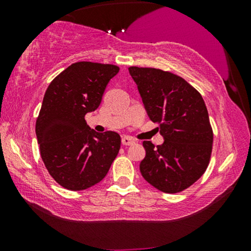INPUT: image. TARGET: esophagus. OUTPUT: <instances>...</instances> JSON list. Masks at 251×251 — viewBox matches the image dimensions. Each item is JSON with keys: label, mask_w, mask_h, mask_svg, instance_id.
Listing matches in <instances>:
<instances>
[{"label": "esophagus", "mask_w": 251, "mask_h": 251, "mask_svg": "<svg viewBox=\"0 0 251 251\" xmlns=\"http://www.w3.org/2000/svg\"><path fill=\"white\" fill-rule=\"evenodd\" d=\"M133 144H135V140L131 139V138H130V137H128V136L123 137V138H122V145H125V146H131V145H133Z\"/></svg>", "instance_id": "obj_1"}]
</instances>
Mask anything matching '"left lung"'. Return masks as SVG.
Instances as JSON below:
<instances>
[{
  "label": "left lung",
  "instance_id": "left-lung-1",
  "mask_svg": "<svg viewBox=\"0 0 251 251\" xmlns=\"http://www.w3.org/2000/svg\"><path fill=\"white\" fill-rule=\"evenodd\" d=\"M144 106L159 125L162 145L143 142L146 155L139 169L147 183L164 193L193 185L210 161L214 133L208 109L197 89L176 74L159 68L129 67Z\"/></svg>",
  "mask_w": 251,
  "mask_h": 251
}]
</instances>
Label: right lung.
Here are the masks:
<instances>
[{"label":"right lung","instance_id":"right-lung-1","mask_svg":"<svg viewBox=\"0 0 251 251\" xmlns=\"http://www.w3.org/2000/svg\"><path fill=\"white\" fill-rule=\"evenodd\" d=\"M120 68L78 61L51 81L43 97L35 131L50 176L70 191H82L104 179L118 155V132H96L84 116L100 105L109 80Z\"/></svg>","mask_w":251,"mask_h":251}]
</instances>
